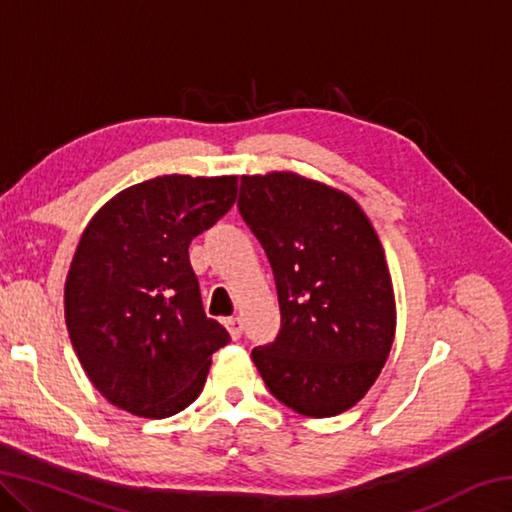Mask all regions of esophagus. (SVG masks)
Returning <instances> with one entry per match:
<instances>
[{"label": "esophagus", "mask_w": 512, "mask_h": 512, "mask_svg": "<svg viewBox=\"0 0 512 512\" xmlns=\"http://www.w3.org/2000/svg\"><path fill=\"white\" fill-rule=\"evenodd\" d=\"M225 327H228V332L232 339H241V332H244V323H241V318L235 316V318H225Z\"/></svg>", "instance_id": "34e87169"}]
</instances>
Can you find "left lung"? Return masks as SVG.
<instances>
[{"instance_id":"8db88e82","label":"left lung","mask_w":512,"mask_h":512,"mask_svg":"<svg viewBox=\"0 0 512 512\" xmlns=\"http://www.w3.org/2000/svg\"><path fill=\"white\" fill-rule=\"evenodd\" d=\"M239 214L273 268L282 327L253 350L268 391L332 418L375 384L395 336L384 248L348 194L291 171L241 176Z\"/></svg>"}]
</instances>
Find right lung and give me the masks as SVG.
I'll use <instances>...</instances> for the list:
<instances>
[{"label":"right lung","mask_w":512,"mask_h":512,"mask_svg":"<svg viewBox=\"0 0 512 512\" xmlns=\"http://www.w3.org/2000/svg\"><path fill=\"white\" fill-rule=\"evenodd\" d=\"M237 201V176H158L92 216L65 282L67 332L110 404L169 418L201 395L230 341L205 316L189 244Z\"/></svg>","instance_id":"1"}]
</instances>
